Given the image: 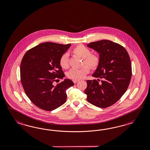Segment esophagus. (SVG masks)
<instances>
[{
    "label": "esophagus",
    "instance_id": "esophagus-1",
    "mask_svg": "<svg viewBox=\"0 0 150 150\" xmlns=\"http://www.w3.org/2000/svg\"><path fill=\"white\" fill-rule=\"evenodd\" d=\"M73 81L74 83H77V82L79 81V80H74Z\"/></svg>",
    "mask_w": 150,
    "mask_h": 150
}]
</instances>
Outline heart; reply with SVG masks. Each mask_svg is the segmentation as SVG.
Returning <instances> with one entry per match:
<instances>
[{"label": "heart", "instance_id": "1", "mask_svg": "<svg viewBox=\"0 0 150 150\" xmlns=\"http://www.w3.org/2000/svg\"><path fill=\"white\" fill-rule=\"evenodd\" d=\"M72 53L83 58L82 64L88 65L92 69H96L100 63V58L96 54L91 53L90 50L83 45H79L75 46L73 50ZM59 65L64 69H67L69 67L68 54L64 53L60 57ZM86 65H83L81 68L71 69L68 73V77L73 80H79L85 77L90 72V67Z\"/></svg>", "mask_w": 150, "mask_h": 150}]
</instances>
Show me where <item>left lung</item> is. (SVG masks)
<instances>
[{
	"label": "left lung",
	"instance_id": "1",
	"mask_svg": "<svg viewBox=\"0 0 150 150\" xmlns=\"http://www.w3.org/2000/svg\"><path fill=\"white\" fill-rule=\"evenodd\" d=\"M87 47L100 53V63L92 76L102 79L87 80V100L100 108L115 103L127 89L132 77L131 61L122 45L109 40L92 42Z\"/></svg>",
	"mask_w": 150,
	"mask_h": 150
}]
</instances>
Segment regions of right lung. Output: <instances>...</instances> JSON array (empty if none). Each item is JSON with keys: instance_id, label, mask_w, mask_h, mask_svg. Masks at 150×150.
Instances as JSON below:
<instances>
[{"instance_id": "1", "label": "right lung", "mask_w": 150, "mask_h": 150, "mask_svg": "<svg viewBox=\"0 0 150 150\" xmlns=\"http://www.w3.org/2000/svg\"><path fill=\"white\" fill-rule=\"evenodd\" d=\"M71 44L62 45L53 42L42 43L27 50L20 65V79L23 90L28 98L40 109L51 111L66 102V90L74 85L69 79H65L55 86L57 79L65 75L59 60Z\"/></svg>"}]
</instances>
